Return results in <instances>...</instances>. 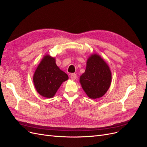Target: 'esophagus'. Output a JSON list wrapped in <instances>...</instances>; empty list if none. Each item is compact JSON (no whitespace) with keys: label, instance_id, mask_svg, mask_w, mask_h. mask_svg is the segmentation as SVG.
<instances>
[{"label":"esophagus","instance_id":"esophagus-1","mask_svg":"<svg viewBox=\"0 0 147 147\" xmlns=\"http://www.w3.org/2000/svg\"><path fill=\"white\" fill-rule=\"evenodd\" d=\"M70 78H71V79L73 80H75L76 79V78H77V75L75 74H71L70 75Z\"/></svg>","mask_w":147,"mask_h":147}]
</instances>
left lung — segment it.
I'll list each match as a JSON object with an SVG mask.
<instances>
[{
	"label": "left lung",
	"instance_id": "left-lung-1",
	"mask_svg": "<svg viewBox=\"0 0 147 147\" xmlns=\"http://www.w3.org/2000/svg\"><path fill=\"white\" fill-rule=\"evenodd\" d=\"M80 82L91 99L99 98L108 91L112 82V73L99 55L92 54L88 59L85 72L80 77Z\"/></svg>",
	"mask_w": 147,
	"mask_h": 147
}]
</instances>
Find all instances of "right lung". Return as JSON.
Returning <instances> with one entry per match:
<instances>
[{"label": "right lung", "mask_w": 147, "mask_h": 147, "mask_svg": "<svg viewBox=\"0 0 147 147\" xmlns=\"http://www.w3.org/2000/svg\"><path fill=\"white\" fill-rule=\"evenodd\" d=\"M68 78V75L57 66L55 58L47 55L43 57L35 70L33 82L40 95L51 98L61 84Z\"/></svg>", "instance_id": "right-lung-1"}]
</instances>
